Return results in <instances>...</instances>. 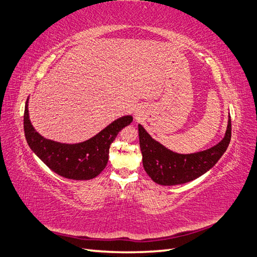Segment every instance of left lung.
I'll list each match as a JSON object with an SVG mask.
<instances>
[{
  "mask_svg": "<svg viewBox=\"0 0 257 257\" xmlns=\"http://www.w3.org/2000/svg\"><path fill=\"white\" fill-rule=\"evenodd\" d=\"M139 134L143 166L152 180L163 186L181 185L207 173L223 155L231 140V118L224 139L219 144L207 151L186 155L169 151L154 141L140 124Z\"/></svg>",
  "mask_w": 257,
  "mask_h": 257,
  "instance_id": "1",
  "label": "left lung"
}]
</instances>
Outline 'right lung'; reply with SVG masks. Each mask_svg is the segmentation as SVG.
<instances>
[{"mask_svg":"<svg viewBox=\"0 0 257 257\" xmlns=\"http://www.w3.org/2000/svg\"><path fill=\"white\" fill-rule=\"evenodd\" d=\"M132 116L119 117L102 130L94 138L79 144H61L39 135L28 116L27 102L24 111V132L32 151L54 173L68 179L89 180L103 170L109 159V148L123 127L132 122Z\"/></svg>","mask_w":257,"mask_h":257,"instance_id":"obj_1","label":"right lung"}]
</instances>
